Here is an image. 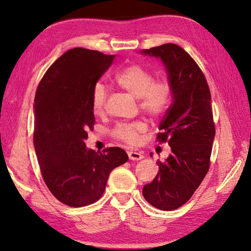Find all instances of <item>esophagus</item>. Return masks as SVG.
<instances>
[{
    "instance_id": "1",
    "label": "esophagus",
    "mask_w": 251,
    "mask_h": 251,
    "mask_svg": "<svg viewBox=\"0 0 251 251\" xmlns=\"http://www.w3.org/2000/svg\"><path fill=\"white\" fill-rule=\"evenodd\" d=\"M127 155H128L129 159H133V160H139L144 157V155L141 151H127Z\"/></svg>"
}]
</instances>
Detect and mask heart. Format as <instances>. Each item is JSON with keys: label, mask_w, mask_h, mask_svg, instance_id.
I'll return each instance as SVG.
<instances>
[{"label": "heart", "mask_w": 251, "mask_h": 251, "mask_svg": "<svg viewBox=\"0 0 251 251\" xmlns=\"http://www.w3.org/2000/svg\"><path fill=\"white\" fill-rule=\"evenodd\" d=\"M114 80L117 86L128 92L139 101V107L151 117H160L167 112L173 100L171 84L165 79H155L154 74L142 65L133 64L116 73ZM106 88L100 82L92 88L91 106L94 113L104 112L106 104ZM147 129L143 121L121 123L113 129V136L128 145H136L139 135Z\"/></svg>", "instance_id": "b5f03b06"}]
</instances>
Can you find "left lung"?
Returning <instances> with one entry per match:
<instances>
[{"label":"left lung","mask_w":251,"mask_h":251,"mask_svg":"<svg viewBox=\"0 0 251 251\" xmlns=\"http://www.w3.org/2000/svg\"><path fill=\"white\" fill-rule=\"evenodd\" d=\"M142 53L163 61L173 90L156 138L168 143L172 152L165 161L157 160L158 173L144 186L143 196L160 210H174L189 201L209 169L215 137L211 95L205 75L180 46L168 43Z\"/></svg>","instance_id":"left-lung-1"}]
</instances>
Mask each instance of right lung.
<instances>
[{
    "label": "right lung",
    "mask_w": 251,
    "mask_h": 251,
    "mask_svg": "<svg viewBox=\"0 0 251 251\" xmlns=\"http://www.w3.org/2000/svg\"><path fill=\"white\" fill-rule=\"evenodd\" d=\"M114 58L72 49L50 66L37 86L33 142L42 177L53 196L70 207L99 201L110 172L128 159L120 147L95 151L85 145L95 124L92 88Z\"/></svg>",
    "instance_id": "obj_1"
}]
</instances>
